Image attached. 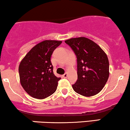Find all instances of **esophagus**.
<instances>
[{
	"label": "esophagus",
	"instance_id": "esophagus-1",
	"mask_svg": "<svg viewBox=\"0 0 130 130\" xmlns=\"http://www.w3.org/2000/svg\"><path fill=\"white\" fill-rule=\"evenodd\" d=\"M68 73H65L64 74H63V75H62V77H63L64 78H66L67 77H68Z\"/></svg>",
	"mask_w": 130,
	"mask_h": 130
}]
</instances>
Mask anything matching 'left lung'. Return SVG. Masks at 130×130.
Masks as SVG:
<instances>
[{
    "label": "left lung",
    "instance_id": "1",
    "mask_svg": "<svg viewBox=\"0 0 130 130\" xmlns=\"http://www.w3.org/2000/svg\"><path fill=\"white\" fill-rule=\"evenodd\" d=\"M77 57V80L72 88L76 92L91 97L100 92L109 77L108 57L100 46L86 37L65 41Z\"/></svg>",
    "mask_w": 130,
    "mask_h": 130
}]
</instances>
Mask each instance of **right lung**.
<instances>
[{
  "label": "right lung",
  "instance_id": "right-lung-1",
  "mask_svg": "<svg viewBox=\"0 0 130 130\" xmlns=\"http://www.w3.org/2000/svg\"><path fill=\"white\" fill-rule=\"evenodd\" d=\"M61 41L44 40L31 49L19 68L21 85L32 97L43 99L55 92L61 79L53 73L51 56Z\"/></svg>",
  "mask_w": 130,
  "mask_h": 130
}]
</instances>
